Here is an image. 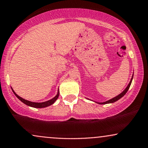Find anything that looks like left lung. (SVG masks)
I'll return each mask as SVG.
<instances>
[{
	"instance_id": "1",
	"label": "left lung",
	"mask_w": 148,
	"mask_h": 148,
	"mask_svg": "<svg viewBox=\"0 0 148 148\" xmlns=\"http://www.w3.org/2000/svg\"><path fill=\"white\" fill-rule=\"evenodd\" d=\"M132 79H133V76H132V77L131 81H130V83H129V84H128L127 87L125 89V90H124V91L122 93H121L120 94H119V95L116 96V97L113 98V99H110V100H109V101H106V102H103V103H99V104H107V103H112L115 102V101H118L119 99H120L121 98H122L123 97L124 95H125V94L126 93H127V90H129L130 87V85H131V83H132Z\"/></svg>"
}]
</instances>
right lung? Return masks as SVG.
<instances>
[{
    "label": "right lung",
    "instance_id": "add662e5",
    "mask_svg": "<svg viewBox=\"0 0 148 148\" xmlns=\"http://www.w3.org/2000/svg\"><path fill=\"white\" fill-rule=\"evenodd\" d=\"M13 92L14 93V94L16 96V97L18 98V99L20 101H22L23 103H25V104L27 105V106H28L32 107V108H45V107L51 106V105H52L53 103H54L55 101L57 100L58 96H59V94H58H58H57V95L56 96V97L53 98V99H51V100H49L47 101H45V102H42V103H34V102H31V101H27V100H25V99H23V98L19 97L18 95H17V94L14 92V91H13Z\"/></svg>",
    "mask_w": 148,
    "mask_h": 148
}]
</instances>
